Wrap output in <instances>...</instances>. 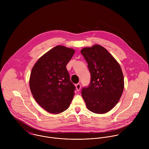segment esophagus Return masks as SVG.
<instances>
[{
    "label": "esophagus",
    "instance_id": "34e87169",
    "mask_svg": "<svg viewBox=\"0 0 149 149\" xmlns=\"http://www.w3.org/2000/svg\"><path fill=\"white\" fill-rule=\"evenodd\" d=\"M76 89H77V91H79L80 90V89H81V84H80V83H78V84H77L76 85Z\"/></svg>",
    "mask_w": 149,
    "mask_h": 149
}]
</instances>
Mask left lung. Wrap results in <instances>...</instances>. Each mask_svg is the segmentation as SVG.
Masks as SVG:
<instances>
[{
    "label": "left lung",
    "instance_id": "left-lung-1",
    "mask_svg": "<svg viewBox=\"0 0 149 149\" xmlns=\"http://www.w3.org/2000/svg\"><path fill=\"white\" fill-rule=\"evenodd\" d=\"M81 53L91 73L89 85L81 95L86 106L95 113H104L118 103L124 89L121 67L106 49L99 45L85 47Z\"/></svg>",
    "mask_w": 149,
    "mask_h": 149
}]
</instances>
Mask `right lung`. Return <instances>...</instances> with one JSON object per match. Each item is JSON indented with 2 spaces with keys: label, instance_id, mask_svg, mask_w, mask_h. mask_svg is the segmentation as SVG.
Here are the masks:
<instances>
[{
  "label": "right lung",
  "instance_id": "obj_1",
  "mask_svg": "<svg viewBox=\"0 0 149 149\" xmlns=\"http://www.w3.org/2000/svg\"><path fill=\"white\" fill-rule=\"evenodd\" d=\"M75 50L62 45L52 48L34 64L29 85L33 97L45 110L53 114L68 108L74 95L66 65Z\"/></svg>",
  "mask_w": 149,
  "mask_h": 149
}]
</instances>
